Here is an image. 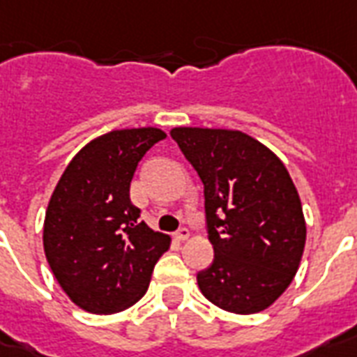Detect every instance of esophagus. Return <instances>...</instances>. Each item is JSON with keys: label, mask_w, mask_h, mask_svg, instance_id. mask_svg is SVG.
<instances>
[{"label": "esophagus", "mask_w": 357, "mask_h": 357, "mask_svg": "<svg viewBox=\"0 0 357 357\" xmlns=\"http://www.w3.org/2000/svg\"><path fill=\"white\" fill-rule=\"evenodd\" d=\"M175 238L178 240V242H184V240L190 238V231H188L186 227L178 229V231H176V233H175Z\"/></svg>", "instance_id": "obj_1"}]
</instances>
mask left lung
<instances>
[{
  "label": "left lung",
  "instance_id": "obj_1",
  "mask_svg": "<svg viewBox=\"0 0 357 357\" xmlns=\"http://www.w3.org/2000/svg\"><path fill=\"white\" fill-rule=\"evenodd\" d=\"M171 137L204 186L214 261L197 273L199 289L229 313L264 311L292 283L305 245L302 201L289 171L240 130L178 126Z\"/></svg>",
  "mask_w": 357,
  "mask_h": 357
}]
</instances>
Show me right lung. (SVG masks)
<instances>
[{
    "mask_svg": "<svg viewBox=\"0 0 357 357\" xmlns=\"http://www.w3.org/2000/svg\"><path fill=\"white\" fill-rule=\"evenodd\" d=\"M165 139L160 128L113 130L89 141L61 175L44 218V253L78 307L119 313L147 292L171 238L139 222L130 182L139 160Z\"/></svg>",
    "mask_w": 357,
    "mask_h": 357,
    "instance_id": "1",
    "label": "right lung"
}]
</instances>
